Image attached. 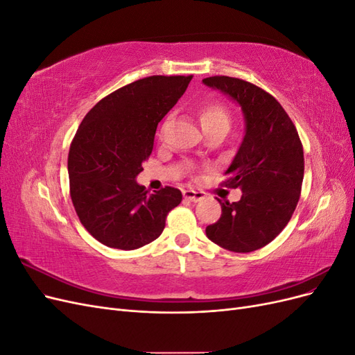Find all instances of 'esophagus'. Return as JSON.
Instances as JSON below:
<instances>
[{
	"label": "esophagus",
	"mask_w": 355,
	"mask_h": 355,
	"mask_svg": "<svg viewBox=\"0 0 355 355\" xmlns=\"http://www.w3.org/2000/svg\"><path fill=\"white\" fill-rule=\"evenodd\" d=\"M204 197H206V194H204V192H201V191H194V189H185L184 191V198L188 200V201H192V202H198Z\"/></svg>",
	"instance_id": "obj_1"
}]
</instances>
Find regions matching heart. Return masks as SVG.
Listing matches in <instances>:
<instances>
[{
  "label": "heart",
  "mask_w": 355,
  "mask_h": 355,
  "mask_svg": "<svg viewBox=\"0 0 355 355\" xmlns=\"http://www.w3.org/2000/svg\"><path fill=\"white\" fill-rule=\"evenodd\" d=\"M198 116L204 132L214 130V128H227L228 130L231 124V118L227 108L219 103L206 105L200 110Z\"/></svg>",
  "instance_id": "1"
}]
</instances>
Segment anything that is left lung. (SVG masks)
<instances>
[{"label": "left lung", "instance_id": "1", "mask_svg": "<svg viewBox=\"0 0 355 355\" xmlns=\"http://www.w3.org/2000/svg\"><path fill=\"white\" fill-rule=\"evenodd\" d=\"M202 83L237 103L244 136L225 185L240 188V201L222 202V214L209 225V240L235 253H249L271 243L296 209L304 180V149L283 106L257 85L232 77Z\"/></svg>", "mask_w": 355, "mask_h": 355}]
</instances>
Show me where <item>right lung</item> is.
Returning a JSON list of instances; mask_svg holds the SVG:
<instances>
[{
  "label": "right lung",
  "mask_w": 355,
  "mask_h": 355,
  "mask_svg": "<svg viewBox=\"0 0 355 355\" xmlns=\"http://www.w3.org/2000/svg\"><path fill=\"white\" fill-rule=\"evenodd\" d=\"M192 75H154L115 90L84 116L69 148L72 204L99 243L135 250L158 239L182 192L148 194L136 182L151 155L158 123L185 93Z\"/></svg>",
  "instance_id": "add662e5"
}]
</instances>
